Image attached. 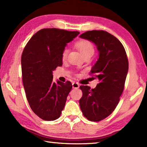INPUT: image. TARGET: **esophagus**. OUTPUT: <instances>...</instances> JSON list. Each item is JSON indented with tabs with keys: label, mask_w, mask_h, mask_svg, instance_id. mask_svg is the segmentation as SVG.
<instances>
[{
	"label": "esophagus",
	"mask_w": 147,
	"mask_h": 147,
	"mask_svg": "<svg viewBox=\"0 0 147 147\" xmlns=\"http://www.w3.org/2000/svg\"><path fill=\"white\" fill-rule=\"evenodd\" d=\"M72 86H73V88H74V89L78 88L80 87L79 84L77 83V82H73V84H72Z\"/></svg>",
	"instance_id": "34e87169"
}]
</instances>
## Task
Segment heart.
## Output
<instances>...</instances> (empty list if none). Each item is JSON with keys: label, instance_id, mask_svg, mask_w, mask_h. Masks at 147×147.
I'll return each mask as SVG.
<instances>
[{"label": "heart", "instance_id": "heart-1", "mask_svg": "<svg viewBox=\"0 0 147 147\" xmlns=\"http://www.w3.org/2000/svg\"><path fill=\"white\" fill-rule=\"evenodd\" d=\"M76 47L84 56L87 55V54H92L93 55V54L94 53V47L91 42H89V41H80L76 43ZM67 53L68 49L67 48H65L63 51V53H62V58H65L67 55Z\"/></svg>", "mask_w": 147, "mask_h": 147}]
</instances>
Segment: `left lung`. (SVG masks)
Returning <instances> with one entry per match:
<instances>
[{"instance_id": "8db88e82", "label": "left lung", "mask_w": 147, "mask_h": 147, "mask_svg": "<svg viewBox=\"0 0 147 147\" xmlns=\"http://www.w3.org/2000/svg\"><path fill=\"white\" fill-rule=\"evenodd\" d=\"M80 38L96 47L98 58L91 72L99 80L94 89L80 87L83 93L80 107L88 120L100 121L113 112L120 100L128 71L127 56L120 41L106 31H88Z\"/></svg>"}]
</instances>
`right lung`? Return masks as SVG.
Wrapping results in <instances>:
<instances>
[{
    "mask_svg": "<svg viewBox=\"0 0 147 147\" xmlns=\"http://www.w3.org/2000/svg\"><path fill=\"white\" fill-rule=\"evenodd\" d=\"M78 31L45 28L27 43L21 56L23 82L32 111L45 121L59 117L72 89L70 82H53V71L62 65V53Z\"/></svg>",
    "mask_w": 147,
    "mask_h": 147,
    "instance_id": "1",
    "label": "right lung"
}]
</instances>
